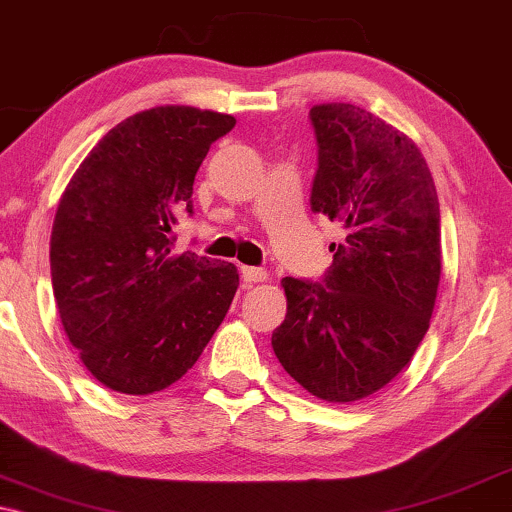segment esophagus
<instances>
[{"label":"esophagus","mask_w":512,"mask_h":512,"mask_svg":"<svg viewBox=\"0 0 512 512\" xmlns=\"http://www.w3.org/2000/svg\"><path fill=\"white\" fill-rule=\"evenodd\" d=\"M240 272H242V279L247 284H258V282H265V279H268V272H265L263 268H251V265H242Z\"/></svg>","instance_id":"esophagus-1"}]
</instances>
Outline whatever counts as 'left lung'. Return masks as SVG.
<instances>
[{"label":"left lung","mask_w":512,"mask_h":512,"mask_svg":"<svg viewBox=\"0 0 512 512\" xmlns=\"http://www.w3.org/2000/svg\"><path fill=\"white\" fill-rule=\"evenodd\" d=\"M314 214L340 221L321 277H284L272 349L328 403L361 401L408 366L429 331L440 282V209L426 160L403 132L354 104L310 109Z\"/></svg>","instance_id":"8db88e82"}]
</instances>
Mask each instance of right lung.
Returning a JSON list of instances; mask_svg holds the SVG:
<instances>
[{
	"label": "right lung",
	"instance_id": "add662e5",
	"mask_svg": "<svg viewBox=\"0 0 512 512\" xmlns=\"http://www.w3.org/2000/svg\"><path fill=\"white\" fill-rule=\"evenodd\" d=\"M235 118L156 107L104 135L62 193L51 233L53 296L83 366L104 387L144 396L200 359L240 286L233 263L174 254L193 181Z\"/></svg>",
	"mask_w": 512,
	"mask_h": 512
}]
</instances>
